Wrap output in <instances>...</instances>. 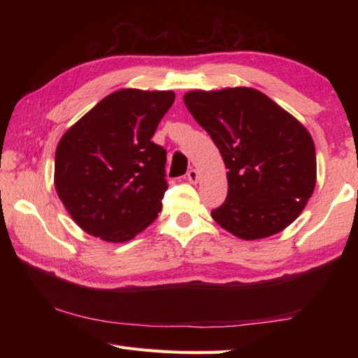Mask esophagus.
<instances>
[{
  "mask_svg": "<svg viewBox=\"0 0 358 358\" xmlns=\"http://www.w3.org/2000/svg\"><path fill=\"white\" fill-rule=\"evenodd\" d=\"M187 181L189 183H192V185H195V183H199V172H196V169H191L187 172Z\"/></svg>",
  "mask_w": 358,
  "mask_h": 358,
  "instance_id": "obj_1",
  "label": "esophagus"
}]
</instances>
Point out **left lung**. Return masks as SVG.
I'll return each mask as SVG.
<instances>
[{"label": "left lung", "instance_id": "left-lung-1", "mask_svg": "<svg viewBox=\"0 0 358 358\" xmlns=\"http://www.w3.org/2000/svg\"><path fill=\"white\" fill-rule=\"evenodd\" d=\"M183 100L227 167V196L212 218L241 240L283 231L315 189V146L308 129L252 87L191 90Z\"/></svg>", "mask_w": 358, "mask_h": 358}]
</instances>
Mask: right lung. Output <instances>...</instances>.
I'll use <instances>...</instances> for the list:
<instances>
[{
	"mask_svg": "<svg viewBox=\"0 0 358 358\" xmlns=\"http://www.w3.org/2000/svg\"><path fill=\"white\" fill-rule=\"evenodd\" d=\"M172 90L120 89L66 131L55 152V189L92 237L124 243L158 217L166 149L150 141Z\"/></svg>",
	"mask_w": 358,
	"mask_h": 358,
	"instance_id": "obj_1",
	"label": "right lung"
}]
</instances>
